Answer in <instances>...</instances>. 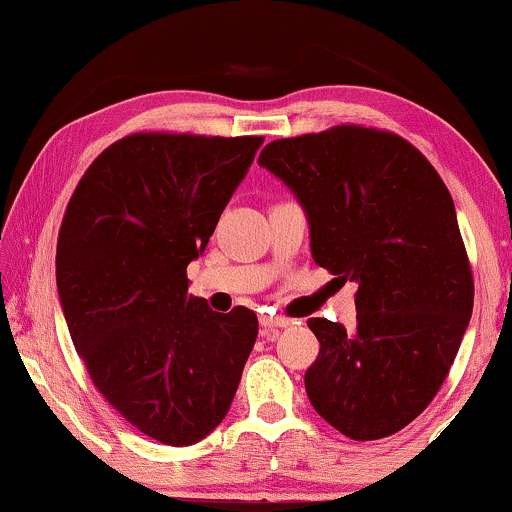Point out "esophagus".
Returning <instances> with one entry per match:
<instances>
[{
	"instance_id": "1",
	"label": "esophagus",
	"mask_w": 512,
	"mask_h": 512,
	"mask_svg": "<svg viewBox=\"0 0 512 512\" xmlns=\"http://www.w3.org/2000/svg\"><path fill=\"white\" fill-rule=\"evenodd\" d=\"M289 325L287 318H282V315H273V313H266L261 315V327H263V334H275L277 327H285Z\"/></svg>"
}]
</instances>
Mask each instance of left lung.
I'll use <instances>...</instances> for the list:
<instances>
[{
	"instance_id": "left-lung-1",
	"label": "left lung",
	"mask_w": 512,
	"mask_h": 512,
	"mask_svg": "<svg viewBox=\"0 0 512 512\" xmlns=\"http://www.w3.org/2000/svg\"><path fill=\"white\" fill-rule=\"evenodd\" d=\"M258 163L306 208L315 263L358 282L353 330L308 320V399L349 439L396 434L437 396L472 315L449 189L401 135L351 123L270 142Z\"/></svg>"
}]
</instances>
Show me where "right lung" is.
<instances>
[{
    "label": "right lung",
    "mask_w": 512,
    "mask_h": 512,
    "mask_svg": "<svg viewBox=\"0 0 512 512\" xmlns=\"http://www.w3.org/2000/svg\"><path fill=\"white\" fill-rule=\"evenodd\" d=\"M263 137L132 132L90 163L56 242L68 332L92 384L135 430L189 446L225 418L258 334L254 311L187 292Z\"/></svg>",
    "instance_id": "right-lung-1"
}]
</instances>
